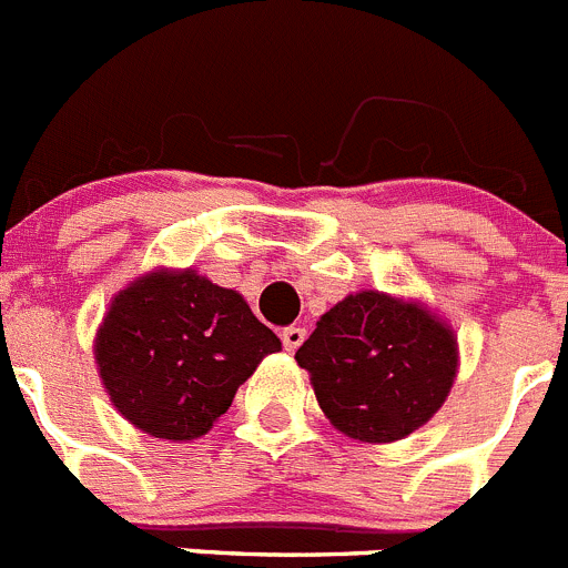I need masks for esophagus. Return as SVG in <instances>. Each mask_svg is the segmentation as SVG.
Here are the masks:
<instances>
[{"instance_id":"1","label":"esophagus","mask_w":568,"mask_h":568,"mask_svg":"<svg viewBox=\"0 0 568 568\" xmlns=\"http://www.w3.org/2000/svg\"><path fill=\"white\" fill-rule=\"evenodd\" d=\"M280 338H283V347L288 349V353H294V349L305 342V327H296V325L285 327V331L280 333Z\"/></svg>"}]
</instances>
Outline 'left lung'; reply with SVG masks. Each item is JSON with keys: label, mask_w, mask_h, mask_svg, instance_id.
<instances>
[{"label": "left lung", "mask_w": 568, "mask_h": 568, "mask_svg": "<svg viewBox=\"0 0 568 568\" xmlns=\"http://www.w3.org/2000/svg\"><path fill=\"white\" fill-rule=\"evenodd\" d=\"M296 364L338 432L392 443L443 406L457 375V338L420 305L362 291L316 322Z\"/></svg>", "instance_id": "1"}]
</instances>
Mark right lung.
I'll list each match as a JSON object with an SVG mask.
<instances>
[{"label":"right lung","mask_w":568,"mask_h":568,"mask_svg":"<svg viewBox=\"0 0 568 568\" xmlns=\"http://www.w3.org/2000/svg\"><path fill=\"white\" fill-rule=\"evenodd\" d=\"M280 347L232 288L195 272H153L111 302L94 358L125 420L153 437L195 439Z\"/></svg>","instance_id":"add662e5"}]
</instances>
